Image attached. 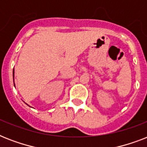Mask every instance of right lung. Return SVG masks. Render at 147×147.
Returning <instances> with one entry per match:
<instances>
[{
	"instance_id": "add662e5",
	"label": "right lung",
	"mask_w": 147,
	"mask_h": 147,
	"mask_svg": "<svg viewBox=\"0 0 147 147\" xmlns=\"http://www.w3.org/2000/svg\"><path fill=\"white\" fill-rule=\"evenodd\" d=\"M13 74H14V70H13Z\"/></svg>"
}]
</instances>
